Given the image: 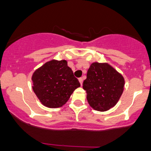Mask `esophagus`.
Masks as SVG:
<instances>
[{"label": "esophagus", "mask_w": 151, "mask_h": 151, "mask_svg": "<svg viewBox=\"0 0 151 151\" xmlns=\"http://www.w3.org/2000/svg\"><path fill=\"white\" fill-rule=\"evenodd\" d=\"M78 81H79L80 84H81V85H82V82H83V79H82V78H78Z\"/></svg>", "instance_id": "1"}]
</instances>
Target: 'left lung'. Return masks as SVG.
Wrapping results in <instances>:
<instances>
[{
    "mask_svg": "<svg viewBox=\"0 0 151 151\" xmlns=\"http://www.w3.org/2000/svg\"><path fill=\"white\" fill-rule=\"evenodd\" d=\"M125 85L122 74L107 63L91 64L83 89L87 93L88 102L94 110L106 111L117 104Z\"/></svg>",
    "mask_w": 151,
    "mask_h": 151,
    "instance_id": "obj_1",
    "label": "left lung"
}]
</instances>
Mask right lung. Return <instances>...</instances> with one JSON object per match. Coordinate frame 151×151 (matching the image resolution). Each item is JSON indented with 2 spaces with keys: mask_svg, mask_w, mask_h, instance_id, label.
<instances>
[{
  "mask_svg": "<svg viewBox=\"0 0 151 151\" xmlns=\"http://www.w3.org/2000/svg\"><path fill=\"white\" fill-rule=\"evenodd\" d=\"M32 89L40 102L49 108L63 106L80 83L65 60H52L33 73Z\"/></svg>",
  "mask_w": 151,
  "mask_h": 151,
  "instance_id": "right-lung-1",
  "label": "right lung"
}]
</instances>
